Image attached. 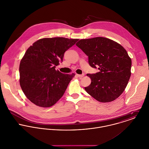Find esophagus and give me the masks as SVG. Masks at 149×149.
<instances>
[{
    "label": "esophagus",
    "instance_id": "esophagus-1",
    "mask_svg": "<svg viewBox=\"0 0 149 149\" xmlns=\"http://www.w3.org/2000/svg\"><path fill=\"white\" fill-rule=\"evenodd\" d=\"M76 76H77L78 77H79V78H82V77L84 76V74H76Z\"/></svg>",
    "mask_w": 149,
    "mask_h": 149
}]
</instances>
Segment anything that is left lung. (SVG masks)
<instances>
[{"instance_id": "left-lung-1", "label": "left lung", "mask_w": 149, "mask_h": 149, "mask_svg": "<svg viewBox=\"0 0 149 149\" xmlns=\"http://www.w3.org/2000/svg\"><path fill=\"white\" fill-rule=\"evenodd\" d=\"M88 57V63L99 72L87 74L91 84L86 92L97 101H113L123 92L131 76V60L118 43L104 37L84 39L76 43Z\"/></svg>"}]
</instances>
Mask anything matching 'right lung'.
<instances>
[{
    "label": "right lung",
    "mask_w": 149,
    "mask_h": 149,
    "mask_svg": "<svg viewBox=\"0 0 149 149\" xmlns=\"http://www.w3.org/2000/svg\"><path fill=\"white\" fill-rule=\"evenodd\" d=\"M78 39L45 38L26 50L19 65V83L27 98L34 104L50 107L63 96L74 74L55 69L63 62L65 52Z\"/></svg>",
    "instance_id": "obj_1"
}]
</instances>
